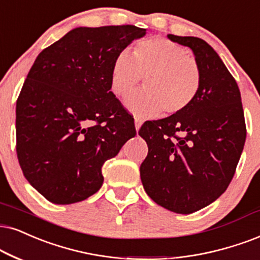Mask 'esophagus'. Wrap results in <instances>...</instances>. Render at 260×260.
I'll use <instances>...</instances> for the list:
<instances>
[{
    "instance_id": "1",
    "label": "esophagus",
    "mask_w": 260,
    "mask_h": 260,
    "mask_svg": "<svg viewBox=\"0 0 260 260\" xmlns=\"http://www.w3.org/2000/svg\"><path fill=\"white\" fill-rule=\"evenodd\" d=\"M134 123H136V129L139 131L141 123H143V120H140L139 117H136V120H134Z\"/></svg>"
}]
</instances>
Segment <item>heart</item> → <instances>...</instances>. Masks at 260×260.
Masks as SVG:
<instances>
[{
	"label": "heart",
	"mask_w": 260,
	"mask_h": 260,
	"mask_svg": "<svg viewBox=\"0 0 260 260\" xmlns=\"http://www.w3.org/2000/svg\"><path fill=\"white\" fill-rule=\"evenodd\" d=\"M145 78L146 88L128 98V109L139 116H167L186 110L194 102L202 86V70L189 51L166 38L138 42L132 57L120 52L113 62L110 87L124 100Z\"/></svg>",
	"instance_id": "b5f03b06"
}]
</instances>
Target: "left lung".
Wrapping results in <instances>:
<instances>
[{
    "label": "left lung",
    "mask_w": 260,
    "mask_h": 260,
    "mask_svg": "<svg viewBox=\"0 0 260 260\" xmlns=\"http://www.w3.org/2000/svg\"><path fill=\"white\" fill-rule=\"evenodd\" d=\"M168 38L194 52L202 86L182 113L141 126L149 152L140 177L154 203L187 215L228 188L244 150L246 123L239 86L217 52L200 38Z\"/></svg>",
    "instance_id": "1"
}]
</instances>
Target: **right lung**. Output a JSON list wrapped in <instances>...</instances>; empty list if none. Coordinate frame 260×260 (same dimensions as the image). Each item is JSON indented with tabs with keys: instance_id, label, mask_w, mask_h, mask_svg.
Masks as SVG:
<instances>
[{
	"instance_id": "add662e5",
	"label": "right lung",
	"mask_w": 260,
	"mask_h": 260,
	"mask_svg": "<svg viewBox=\"0 0 260 260\" xmlns=\"http://www.w3.org/2000/svg\"><path fill=\"white\" fill-rule=\"evenodd\" d=\"M146 34L133 25L72 29L36 58L16 100V154L26 180L54 204L87 199L102 167L137 134L110 91L115 57Z\"/></svg>"
}]
</instances>
